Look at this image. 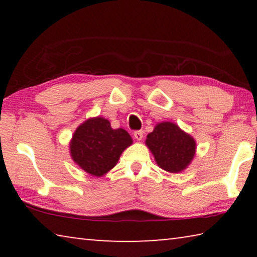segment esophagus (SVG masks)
Masks as SVG:
<instances>
[{
	"mask_svg": "<svg viewBox=\"0 0 257 257\" xmlns=\"http://www.w3.org/2000/svg\"><path fill=\"white\" fill-rule=\"evenodd\" d=\"M143 135H144V132H143V130H137V132L134 133V137L135 139H137V141H142Z\"/></svg>",
	"mask_w": 257,
	"mask_h": 257,
	"instance_id": "obj_1",
	"label": "esophagus"
}]
</instances>
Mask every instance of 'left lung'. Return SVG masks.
I'll use <instances>...</instances> for the list:
<instances>
[{
  "label": "left lung",
  "mask_w": 257,
  "mask_h": 257,
  "mask_svg": "<svg viewBox=\"0 0 257 257\" xmlns=\"http://www.w3.org/2000/svg\"><path fill=\"white\" fill-rule=\"evenodd\" d=\"M146 146L162 170L179 173L186 170L196 154V142L191 135L170 121H163L147 135Z\"/></svg>",
  "instance_id": "1"
}]
</instances>
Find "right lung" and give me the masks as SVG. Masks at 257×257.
<instances>
[{"mask_svg": "<svg viewBox=\"0 0 257 257\" xmlns=\"http://www.w3.org/2000/svg\"><path fill=\"white\" fill-rule=\"evenodd\" d=\"M133 144L124 129H113L110 121L94 116L79 124L69 143L71 159L93 177H103L118 163L122 152Z\"/></svg>", "mask_w": 257, "mask_h": 257, "instance_id": "obj_1", "label": "right lung"}]
</instances>
